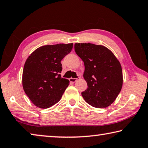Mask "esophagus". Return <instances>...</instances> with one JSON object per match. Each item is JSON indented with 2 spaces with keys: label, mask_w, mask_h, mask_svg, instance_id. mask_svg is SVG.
Here are the masks:
<instances>
[{
  "label": "esophagus",
  "mask_w": 148,
  "mask_h": 148,
  "mask_svg": "<svg viewBox=\"0 0 148 148\" xmlns=\"http://www.w3.org/2000/svg\"><path fill=\"white\" fill-rule=\"evenodd\" d=\"M79 79V78H70L69 79V81L71 82V83H75V82L77 81H78V80Z\"/></svg>",
  "instance_id": "obj_1"
}]
</instances>
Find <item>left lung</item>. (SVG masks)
Segmentation results:
<instances>
[{
    "instance_id": "left-lung-1",
    "label": "left lung",
    "mask_w": 148,
    "mask_h": 148,
    "mask_svg": "<svg viewBox=\"0 0 148 148\" xmlns=\"http://www.w3.org/2000/svg\"><path fill=\"white\" fill-rule=\"evenodd\" d=\"M75 51L84 64L83 77L88 85L81 93L84 100L96 108L108 107L122 88L120 62L110 50L101 45L75 43Z\"/></svg>"
}]
</instances>
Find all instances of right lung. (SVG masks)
Segmentation results:
<instances>
[{"label":"right lung","instance_id":"add662e5","mask_svg":"<svg viewBox=\"0 0 148 148\" xmlns=\"http://www.w3.org/2000/svg\"><path fill=\"white\" fill-rule=\"evenodd\" d=\"M73 43L45 45L36 49L24 65L22 84L34 105L46 109L61 99L69 81L62 78L61 61L71 51Z\"/></svg>","mask_w":148,"mask_h":148}]
</instances>
